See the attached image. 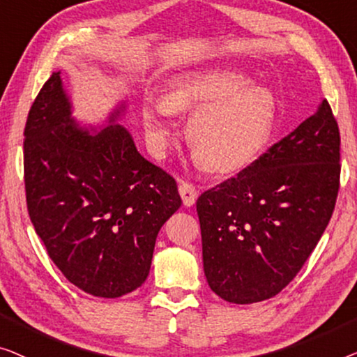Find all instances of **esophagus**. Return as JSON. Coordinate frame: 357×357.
Listing matches in <instances>:
<instances>
[{
	"label": "esophagus",
	"mask_w": 357,
	"mask_h": 357,
	"mask_svg": "<svg viewBox=\"0 0 357 357\" xmlns=\"http://www.w3.org/2000/svg\"><path fill=\"white\" fill-rule=\"evenodd\" d=\"M178 190H179V195L181 199H183V204L185 207H192L195 204V200H197V189H195L194 184L190 183H185V181H181L179 185H178Z\"/></svg>",
	"instance_id": "obj_1"
}]
</instances>
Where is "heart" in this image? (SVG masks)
<instances>
[{"label":"heart","mask_w":357,"mask_h":357,"mask_svg":"<svg viewBox=\"0 0 357 357\" xmlns=\"http://www.w3.org/2000/svg\"><path fill=\"white\" fill-rule=\"evenodd\" d=\"M190 114L188 140L205 168L239 172L267 145L277 119V98L268 87L234 69L189 73L168 82L160 98L140 107L145 140L155 157L168 152L174 114Z\"/></svg>","instance_id":"obj_1"}]
</instances>
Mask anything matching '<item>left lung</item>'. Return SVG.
<instances>
[{
    "label": "left lung",
    "instance_id": "8db88e82",
    "mask_svg": "<svg viewBox=\"0 0 357 357\" xmlns=\"http://www.w3.org/2000/svg\"><path fill=\"white\" fill-rule=\"evenodd\" d=\"M338 188V124L322 100L288 137L197 199L213 293L234 304L278 294L322 238Z\"/></svg>",
    "mask_w": 357,
    "mask_h": 357
}]
</instances>
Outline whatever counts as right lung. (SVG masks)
Instances as JSON below:
<instances>
[{
  "instance_id": "right-lung-1",
  "label": "right lung",
  "mask_w": 357,
  "mask_h": 357,
  "mask_svg": "<svg viewBox=\"0 0 357 357\" xmlns=\"http://www.w3.org/2000/svg\"><path fill=\"white\" fill-rule=\"evenodd\" d=\"M61 71L43 84L24 130L30 220L74 286L119 298L149 277L155 241L181 207L178 185L137 152L119 98L102 123L74 116Z\"/></svg>"
}]
</instances>
